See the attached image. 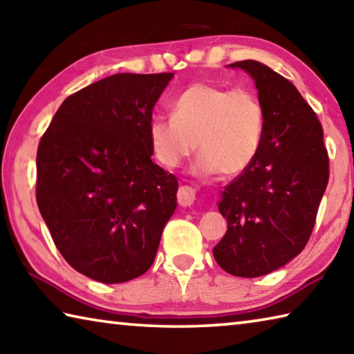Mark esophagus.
I'll return each instance as SVG.
<instances>
[{"label": "esophagus", "instance_id": "obj_1", "mask_svg": "<svg viewBox=\"0 0 354 354\" xmlns=\"http://www.w3.org/2000/svg\"><path fill=\"white\" fill-rule=\"evenodd\" d=\"M196 201V191L187 187V185H183V187L178 188V193H177V202L180 203L182 207H191Z\"/></svg>", "mask_w": 354, "mask_h": 354}]
</instances>
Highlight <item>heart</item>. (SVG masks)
Returning a JSON list of instances; mask_svg holds the SVG:
<instances>
[{
    "label": "heart",
    "mask_w": 354,
    "mask_h": 354,
    "mask_svg": "<svg viewBox=\"0 0 354 354\" xmlns=\"http://www.w3.org/2000/svg\"><path fill=\"white\" fill-rule=\"evenodd\" d=\"M171 118L155 116L149 124V142L161 165L174 169L196 151L201 174L238 176L261 149L266 116L258 95L247 86L228 90L196 82L169 105Z\"/></svg>",
    "instance_id": "heart-1"
}]
</instances>
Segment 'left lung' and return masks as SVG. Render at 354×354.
Wrapping results in <instances>:
<instances>
[{"label": "left lung", "instance_id": "1", "mask_svg": "<svg viewBox=\"0 0 354 354\" xmlns=\"http://www.w3.org/2000/svg\"><path fill=\"white\" fill-rule=\"evenodd\" d=\"M255 80L264 107L261 149L228 183L219 212L227 233L213 249L234 277L255 278L283 268L305 249L330 178L324 129L294 84L261 62H234Z\"/></svg>", "mask_w": 354, "mask_h": 354}]
</instances>
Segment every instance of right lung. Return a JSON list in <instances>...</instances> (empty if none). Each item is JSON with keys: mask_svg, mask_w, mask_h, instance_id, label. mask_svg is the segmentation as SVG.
<instances>
[{"mask_svg": "<svg viewBox=\"0 0 354 354\" xmlns=\"http://www.w3.org/2000/svg\"><path fill=\"white\" fill-rule=\"evenodd\" d=\"M174 73H120L68 96L37 151V205L65 261L91 280L140 277L177 207L152 161V109Z\"/></svg>", "mask_w": 354, "mask_h": 354, "instance_id": "right-lung-1", "label": "right lung"}]
</instances>
